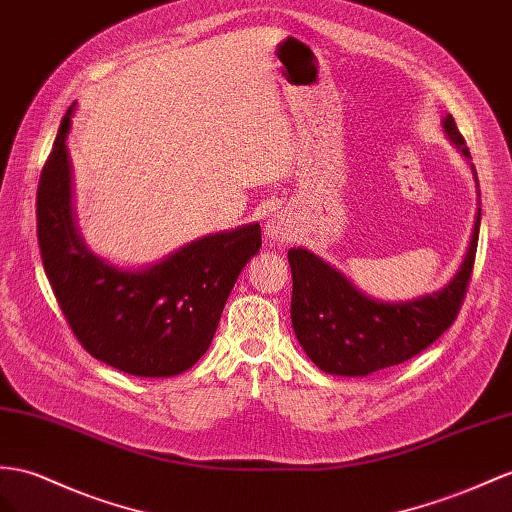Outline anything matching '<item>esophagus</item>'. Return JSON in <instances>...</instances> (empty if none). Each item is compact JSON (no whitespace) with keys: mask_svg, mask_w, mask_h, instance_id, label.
I'll return each instance as SVG.
<instances>
[{"mask_svg":"<svg viewBox=\"0 0 512 512\" xmlns=\"http://www.w3.org/2000/svg\"><path fill=\"white\" fill-rule=\"evenodd\" d=\"M266 233H268V238L283 242V240L290 238V227H287V222L283 218L274 216L266 222Z\"/></svg>","mask_w":512,"mask_h":512,"instance_id":"34e87169","label":"esophagus"}]
</instances>
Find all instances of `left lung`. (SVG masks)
Instances as JSON below:
<instances>
[{
    "mask_svg": "<svg viewBox=\"0 0 512 512\" xmlns=\"http://www.w3.org/2000/svg\"><path fill=\"white\" fill-rule=\"evenodd\" d=\"M445 131L467 157L469 147L452 114ZM480 212L467 255L441 292L413 303H378L305 248H290L292 326L300 346L320 370L337 376H368L413 359L450 329L474 270Z\"/></svg>",
    "mask_w": 512,
    "mask_h": 512,
    "instance_id": "1",
    "label": "left lung"
}]
</instances>
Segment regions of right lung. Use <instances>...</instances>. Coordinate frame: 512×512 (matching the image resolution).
I'll return each mask as SVG.
<instances>
[{
    "mask_svg": "<svg viewBox=\"0 0 512 512\" xmlns=\"http://www.w3.org/2000/svg\"><path fill=\"white\" fill-rule=\"evenodd\" d=\"M75 106V103H73ZM64 114L36 190V235L51 290L77 342L134 376H175L212 344L222 307L261 246L259 225L207 235L144 272L90 255L73 225Z\"/></svg>",
    "mask_w": 512,
    "mask_h": 512,
    "instance_id": "obj_1",
    "label": "right lung"
}]
</instances>
